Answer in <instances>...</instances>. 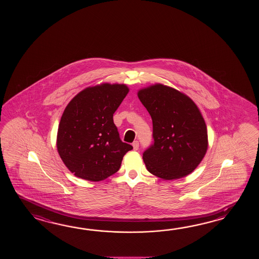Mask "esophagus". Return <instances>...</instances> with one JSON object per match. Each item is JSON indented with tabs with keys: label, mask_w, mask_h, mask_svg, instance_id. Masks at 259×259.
I'll list each match as a JSON object with an SVG mask.
<instances>
[{
	"label": "esophagus",
	"mask_w": 259,
	"mask_h": 259,
	"mask_svg": "<svg viewBox=\"0 0 259 259\" xmlns=\"http://www.w3.org/2000/svg\"><path fill=\"white\" fill-rule=\"evenodd\" d=\"M132 146H133V150H134V151H137L138 149H139V142H138V141L133 142Z\"/></svg>",
	"instance_id": "34e87169"
}]
</instances>
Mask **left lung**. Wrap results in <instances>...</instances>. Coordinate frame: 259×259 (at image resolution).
I'll return each mask as SVG.
<instances>
[{"label": "left lung", "mask_w": 259, "mask_h": 259, "mask_svg": "<svg viewBox=\"0 0 259 259\" xmlns=\"http://www.w3.org/2000/svg\"><path fill=\"white\" fill-rule=\"evenodd\" d=\"M138 97L153 120L154 144L143 154L147 170L167 181L191 174L208 147L198 106L186 94L160 83L141 89Z\"/></svg>", "instance_id": "left-lung-1"}]
</instances>
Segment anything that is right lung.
<instances>
[{
	"instance_id": "right-lung-1",
	"label": "right lung",
	"mask_w": 259,
	"mask_h": 259,
	"mask_svg": "<svg viewBox=\"0 0 259 259\" xmlns=\"http://www.w3.org/2000/svg\"><path fill=\"white\" fill-rule=\"evenodd\" d=\"M128 91L125 84L103 83L84 89L66 105L56 146L75 176L100 182L119 169L132 146L120 140L113 115Z\"/></svg>"
}]
</instances>
